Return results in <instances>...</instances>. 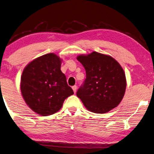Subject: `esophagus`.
Segmentation results:
<instances>
[{
  "label": "esophagus",
  "mask_w": 154,
  "mask_h": 154,
  "mask_svg": "<svg viewBox=\"0 0 154 154\" xmlns=\"http://www.w3.org/2000/svg\"><path fill=\"white\" fill-rule=\"evenodd\" d=\"M77 88V87L76 85H74V86H72V90H73V91H74V93H75V94L76 93Z\"/></svg>",
  "instance_id": "34e87169"
}]
</instances>
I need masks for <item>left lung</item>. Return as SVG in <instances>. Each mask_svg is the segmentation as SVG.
<instances>
[{"label": "left lung", "instance_id": "1", "mask_svg": "<svg viewBox=\"0 0 154 154\" xmlns=\"http://www.w3.org/2000/svg\"><path fill=\"white\" fill-rule=\"evenodd\" d=\"M77 58L86 72V78L77 96L86 108L102 114L116 107L127 86L125 72L119 63L110 56L96 52Z\"/></svg>", "mask_w": 154, "mask_h": 154}]
</instances>
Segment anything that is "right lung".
<instances>
[{"label": "right lung", "instance_id": "add662e5", "mask_svg": "<svg viewBox=\"0 0 154 154\" xmlns=\"http://www.w3.org/2000/svg\"><path fill=\"white\" fill-rule=\"evenodd\" d=\"M61 60L53 53L42 56L24 69L21 91L26 104L42 116L54 114L74 94L60 70Z\"/></svg>", "mask_w": 154, "mask_h": 154}]
</instances>
